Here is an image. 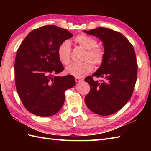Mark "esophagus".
<instances>
[{"mask_svg": "<svg viewBox=\"0 0 151 151\" xmlns=\"http://www.w3.org/2000/svg\"><path fill=\"white\" fill-rule=\"evenodd\" d=\"M75 81H76V82H82V81H83V79L82 78H75Z\"/></svg>", "mask_w": 151, "mask_h": 151, "instance_id": "34e87169", "label": "esophagus"}]
</instances>
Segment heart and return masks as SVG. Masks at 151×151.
Returning <instances> with one entry per match:
<instances>
[{
  "mask_svg": "<svg viewBox=\"0 0 151 151\" xmlns=\"http://www.w3.org/2000/svg\"><path fill=\"white\" fill-rule=\"evenodd\" d=\"M75 42L78 46L86 50L84 62L73 63L67 67L65 71L68 75L75 77L82 78L90 73L95 66H101L104 62L105 52L101 46L97 45V41L94 37L87 34H81L75 38ZM71 47L69 41H64L61 43L57 50L58 57L60 62L65 65L70 62Z\"/></svg>",
  "mask_w": 151,
  "mask_h": 151,
  "instance_id": "obj_1",
  "label": "heart"
}]
</instances>
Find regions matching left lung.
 <instances>
[{
    "label": "left lung",
    "instance_id": "left-lung-1",
    "mask_svg": "<svg viewBox=\"0 0 151 151\" xmlns=\"http://www.w3.org/2000/svg\"><path fill=\"white\" fill-rule=\"evenodd\" d=\"M86 33L99 37L104 47V62L93 76L85 78L90 91L85 97L88 108L100 115H110L127 103L137 80V64L132 45L123 34L110 28H97Z\"/></svg>",
    "mask_w": 151,
    "mask_h": 151
}]
</instances>
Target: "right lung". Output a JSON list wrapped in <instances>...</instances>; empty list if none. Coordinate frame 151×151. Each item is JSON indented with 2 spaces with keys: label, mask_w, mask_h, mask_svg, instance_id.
I'll list each match as a JSON object with an SVG mask.
<instances>
[{
  "label": "right lung",
  "mask_w": 151,
  "mask_h": 151,
  "mask_svg": "<svg viewBox=\"0 0 151 151\" xmlns=\"http://www.w3.org/2000/svg\"><path fill=\"white\" fill-rule=\"evenodd\" d=\"M73 36L63 28L47 25L32 30L19 47L15 60V86L22 104L37 116L56 114L65 101V91L75 86L58 57L61 43Z\"/></svg>",
  "instance_id": "right-lung-1"
}]
</instances>
